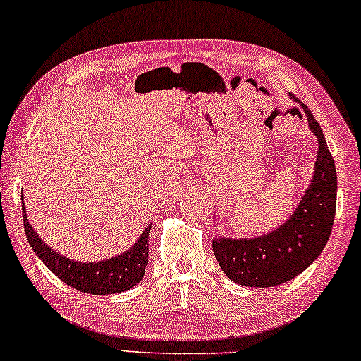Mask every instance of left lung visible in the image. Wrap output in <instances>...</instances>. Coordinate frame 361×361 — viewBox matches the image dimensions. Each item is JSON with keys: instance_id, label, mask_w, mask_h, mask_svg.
Returning a JSON list of instances; mask_svg holds the SVG:
<instances>
[{"instance_id": "1", "label": "left lung", "mask_w": 361, "mask_h": 361, "mask_svg": "<svg viewBox=\"0 0 361 361\" xmlns=\"http://www.w3.org/2000/svg\"><path fill=\"white\" fill-rule=\"evenodd\" d=\"M295 102L303 108L318 140L312 183L291 216L276 230L255 238L213 240V253L221 270L238 285L268 288L293 280L318 258L331 235L336 209L335 159L312 111L300 99Z\"/></svg>"}]
</instances>
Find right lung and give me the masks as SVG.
Instances as JSON below:
<instances>
[{
  "label": "right lung",
  "instance_id": "1",
  "mask_svg": "<svg viewBox=\"0 0 361 361\" xmlns=\"http://www.w3.org/2000/svg\"><path fill=\"white\" fill-rule=\"evenodd\" d=\"M21 207L25 233L30 241V246L33 248L36 257L68 286L90 295H111L133 288L141 281L145 275V268L148 264L147 245L152 225L145 228L143 233L128 252L116 255L113 258L102 259V262L83 263L63 257V255L49 248L33 230V226L30 225L25 212V202H21Z\"/></svg>",
  "mask_w": 361,
  "mask_h": 361
}]
</instances>
